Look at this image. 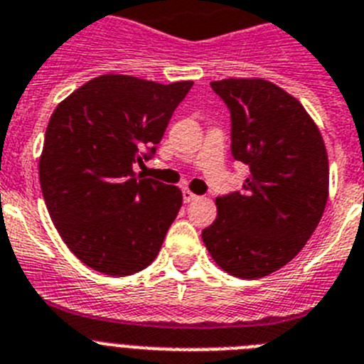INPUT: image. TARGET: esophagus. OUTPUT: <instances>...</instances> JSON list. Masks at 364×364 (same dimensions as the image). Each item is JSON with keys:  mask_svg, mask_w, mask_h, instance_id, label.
I'll return each instance as SVG.
<instances>
[{"mask_svg": "<svg viewBox=\"0 0 364 364\" xmlns=\"http://www.w3.org/2000/svg\"><path fill=\"white\" fill-rule=\"evenodd\" d=\"M194 200H198V196H196L194 192L188 191V188H185V191H183V201H185V203H191V201Z\"/></svg>", "mask_w": 364, "mask_h": 364, "instance_id": "obj_1", "label": "esophagus"}]
</instances>
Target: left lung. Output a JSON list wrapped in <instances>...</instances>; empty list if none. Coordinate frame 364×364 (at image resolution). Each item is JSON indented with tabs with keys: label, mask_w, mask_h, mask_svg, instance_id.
Here are the masks:
<instances>
[{
	"label": "left lung",
	"mask_w": 364,
	"mask_h": 364,
	"mask_svg": "<svg viewBox=\"0 0 364 364\" xmlns=\"http://www.w3.org/2000/svg\"><path fill=\"white\" fill-rule=\"evenodd\" d=\"M230 112V151L249 164L242 192L216 200L201 238L221 269L238 278L274 273L300 252L328 201V154L304 106L262 78L210 82Z\"/></svg>",
	"instance_id": "8db88e82"
}]
</instances>
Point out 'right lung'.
<instances>
[{
  "mask_svg": "<svg viewBox=\"0 0 364 364\" xmlns=\"http://www.w3.org/2000/svg\"><path fill=\"white\" fill-rule=\"evenodd\" d=\"M191 87L102 75L50 115L38 168L43 200L65 245L91 269L126 277L156 260L183 196L137 176L135 164L156 154Z\"/></svg>",
  "mask_w": 364,
  "mask_h": 364,
  "instance_id": "1",
  "label": "right lung"
}]
</instances>
